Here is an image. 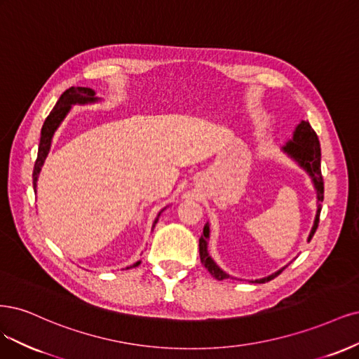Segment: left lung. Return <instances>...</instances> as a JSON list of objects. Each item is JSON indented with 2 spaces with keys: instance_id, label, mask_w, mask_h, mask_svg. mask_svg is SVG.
Returning <instances> with one entry per match:
<instances>
[{
  "instance_id": "8db88e82",
  "label": "left lung",
  "mask_w": 359,
  "mask_h": 359,
  "mask_svg": "<svg viewBox=\"0 0 359 359\" xmlns=\"http://www.w3.org/2000/svg\"><path fill=\"white\" fill-rule=\"evenodd\" d=\"M285 152H287L291 155L297 163L304 167L307 170L309 175L313 179L315 183V188L318 192V212H316V219H315V225L311 228V233L309 236V241L311 240V237L315 236L318 225H319V215H320V209L322 205L320 203L323 201V177H322V171H320V143H319V138L318 134L315 133V130L311 128L309 122H302L294 133V138L291 142H287L286 146L283 147ZM207 238H209V226H204L203 231V236L200 238V258L201 262L204 264V267L209 270V273L215 277L217 280H224L228 279V274L224 273L221 269L217 267V265L213 262V259L209 257V253H207ZM286 267H283L282 270L276 271L274 274L269 276V277H264V279L255 280L257 283H265V282H270L274 277L279 276Z\"/></svg>"
}]
</instances>
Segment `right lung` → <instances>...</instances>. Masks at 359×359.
<instances>
[{
	"mask_svg": "<svg viewBox=\"0 0 359 359\" xmlns=\"http://www.w3.org/2000/svg\"><path fill=\"white\" fill-rule=\"evenodd\" d=\"M97 100L98 98L95 97V92L94 90H92L90 88H82V86L68 88L64 92V94L60 97V100H57L56 106L52 109V111L49 113V116L46 118V121L43 123V128H41L39 154H37V159H36V164H34V171H32L34 191H36L37 179H39V175H40V170H41V167L44 164V159H46V156H48V154H49L53 133L56 131L57 126H60V123L65 118V114L68 113V110L72 109L73 104H86V102H94ZM156 221H158V217H156ZM156 221H155V224H156ZM138 264H140V261L135 262L134 265H131V267H126V269L137 267Z\"/></svg>",
	"mask_w": 359,
	"mask_h": 359,
	"instance_id": "1",
	"label": "right lung"
}]
</instances>
